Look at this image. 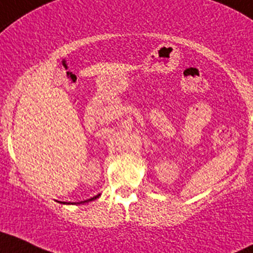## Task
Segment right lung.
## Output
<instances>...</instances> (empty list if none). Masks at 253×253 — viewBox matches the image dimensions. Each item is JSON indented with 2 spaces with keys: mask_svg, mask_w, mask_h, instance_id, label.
Instances as JSON below:
<instances>
[{
  "mask_svg": "<svg viewBox=\"0 0 253 253\" xmlns=\"http://www.w3.org/2000/svg\"><path fill=\"white\" fill-rule=\"evenodd\" d=\"M99 196H101V194H97V196L92 197V198H90V199H86V201H83V202H79V203H77V204H84V203H88V202H91V201H95V199H96V198H98Z\"/></svg>",
  "mask_w": 253,
  "mask_h": 253,
  "instance_id": "obj_1",
  "label": "right lung"
}]
</instances>
